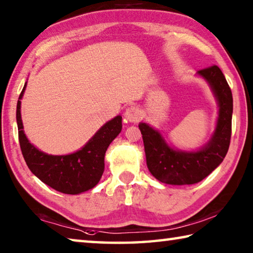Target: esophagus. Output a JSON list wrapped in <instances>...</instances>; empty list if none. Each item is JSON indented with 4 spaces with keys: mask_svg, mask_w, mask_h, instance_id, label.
<instances>
[{
    "mask_svg": "<svg viewBox=\"0 0 253 253\" xmlns=\"http://www.w3.org/2000/svg\"><path fill=\"white\" fill-rule=\"evenodd\" d=\"M142 111L138 108V107L135 106H130L128 107L125 111V118L126 121L131 122V123H137L138 121L142 119Z\"/></svg>",
    "mask_w": 253,
    "mask_h": 253,
    "instance_id": "34e87169",
    "label": "esophagus"
}]
</instances>
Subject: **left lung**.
Masks as SVG:
<instances>
[{
    "label": "left lung",
    "mask_w": 253,
    "mask_h": 253,
    "mask_svg": "<svg viewBox=\"0 0 253 253\" xmlns=\"http://www.w3.org/2000/svg\"><path fill=\"white\" fill-rule=\"evenodd\" d=\"M198 74L208 80L219 101L216 129L207 146L198 152L175 151L164 142L157 130L145 123L138 125L143 135L147 168L153 176L163 183L172 185L199 183L221 164L228 153L232 131V92L217 66L204 68Z\"/></svg>",
    "instance_id": "1"
}]
</instances>
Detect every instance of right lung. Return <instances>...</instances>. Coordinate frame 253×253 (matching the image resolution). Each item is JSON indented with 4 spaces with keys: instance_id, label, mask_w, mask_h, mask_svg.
<instances>
[{
    "instance_id": "add662e5",
    "label": "right lung",
    "mask_w": 253,
    "mask_h": 253,
    "mask_svg": "<svg viewBox=\"0 0 253 253\" xmlns=\"http://www.w3.org/2000/svg\"><path fill=\"white\" fill-rule=\"evenodd\" d=\"M25 85L16 105V123L21 152L30 170L46 185L65 194H79L95 187L104 173L107 148L122 130V116L106 123L80 151L70 155H48L29 143L24 135L20 99Z\"/></svg>"
}]
</instances>
